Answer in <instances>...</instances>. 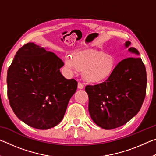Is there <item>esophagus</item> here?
<instances>
[{
	"label": "esophagus",
	"instance_id": "34e87169",
	"mask_svg": "<svg viewBox=\"0 0 156 156\" xmlns=\"http://www.w3.org/2000/svg\"><path fill=\"white\" fill-rule=\"evenodd\" d=\"M78 88L79 89H83L84 88V84L81 83H78Z\"/></svg>",
	"mask_w": 156,
	"mask_h": 156
}]
</instances>
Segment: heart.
<instances>
[{"instance_id":"1","label":"heart","mask_w":156,"mask_h":156,"mask_svg":"<svg viewBox=\"0 0 156 156\" xmlns=\"http://www.w3.org/2000/svg\"><path fill=\"white\" fill-rule=\"evenodd\" d=\"M65 63L69 69L83 71V78L89 83H97L110 77L114 71L116 61L112 54L96 50L78 51L73 57L67 56Z\"/></svg>"}]
</instances>
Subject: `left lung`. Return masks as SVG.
Here are the masks:
<instances>
[{"mask_svg": "<svg viewBox=\"0 0 156 156\" xmlns=\"http://www.w3.org/2000/svg\"><path fill=\"white\" fill-rule=\"evenodd\" d=\"M131 43L126 41L128 48ZM129 52L134 54L116 65L110 77L103 83L87 85L89 112L91 119L100 127L109 130L125 125L140 109L146 95L147 73L140 54L134 47Z\"/></svg>", "mask_w": 156, "mask_h": 156, "instance_id": "left-lung-1", "label": "left lung"}]
</instances>
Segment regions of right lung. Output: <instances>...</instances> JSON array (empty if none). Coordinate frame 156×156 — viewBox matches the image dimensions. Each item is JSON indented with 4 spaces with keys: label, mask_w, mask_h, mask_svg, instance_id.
Here are the masks:
<instances>
[{
    "label": "right lung",
    "mask_w": 156,
    "mask_h": 156,
    "mask_svg": "<svg viewBox=\"0 0 156 156\" xmlns=\"http://www.w3.org/2000/svg\"><path fill=\"white\" fill-rule=\"evenodd\" d=\"M63 65L54 53L34 43L16 52L7 71V96L13 112L26 125L44 130L61 122L78 85L61 74Z\"/></svg>",
    "instance_id": "add662e5"
}]
</instances>
